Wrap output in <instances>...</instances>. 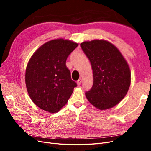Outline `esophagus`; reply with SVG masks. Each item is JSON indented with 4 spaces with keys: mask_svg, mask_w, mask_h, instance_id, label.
Here are the masks:
<instances>
[{
    "mask_svg": "<svg viewBox=\"0 0 151 151\" xmlns=\"http://www.w3.org/2000/svg\"><path fill=\"white\" fill-rule=\"evenodd\" d=\"M81 83H82V79L80 78L78 81H77V85H78V86H80L81 84Z\"/></svg>",
    "mask_w": 151,
    "mask_h": 151,
    "instance_id": "esophagus-1",
    "label": "esophagus"
}]
</instances>
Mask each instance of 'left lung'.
<instances>
[{
  "label": "left lung",
  "mask_w": 151,
  "mask_h": 151,
  "mask_svg": "<svg viewBox=\"0 0 151 151\" xmlns=\"http://www.w3.org/2000/svg\"><path fill=\"white\" fill-rule=\"evenodd\" d=\"M93 74L92 88L85 93L88 101L99 109L113 107L125 96L130 85V70L113 45L95 40L81 43Z\"/></svg>",
  "instance_id": "1"
}]
</instances>
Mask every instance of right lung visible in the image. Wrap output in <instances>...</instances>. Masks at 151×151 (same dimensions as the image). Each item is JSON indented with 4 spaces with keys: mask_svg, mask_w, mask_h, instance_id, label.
<instances>
[{
    "mask_svg": "<svg viewBox=\"0 0 151 151\" xmlns=\"http://www.w3.org/2000/svg\"><path fill=\"white\" fill-rule=\"evenodd\" d=\"M78 44L69 40H51L32 55L25 81L32 101L40 108L55 113L65 105L77 86L71 79L66 60Z\"/></svg>",
    "mask_w": 151,
    "mask_h": 151,
    "instance_id": "right-lung-1",
    "label": "right lung"
}]
</instances>
